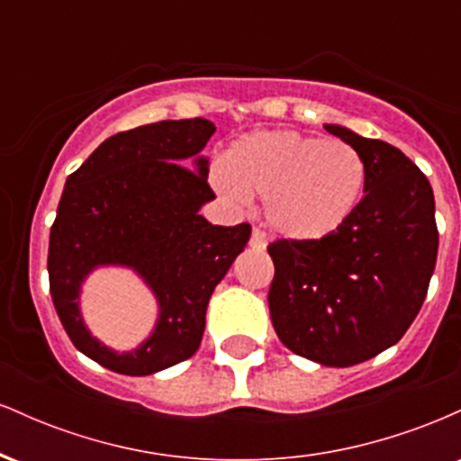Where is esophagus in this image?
Instances as JSON below:
<instances>
[{
    "mask_svg": "<svg viewBox=\"0 0 461 461\" xmlns=\"http://www.w3.org/2000/svg\"><path fill=\"white\" fill-rule=\"evenodd\" d=\"M249 245H251L253 249H264V247H267V236H264V231L253 230L251 240H249Z\"/></svg>",
    "mask_w": 461,
    "mask_h": 461,
    "instance_id": "esophagus-1",
    "label": "esophagus"
}]
</instances>
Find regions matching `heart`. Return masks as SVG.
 Returning <instances> with one entry per match:
<instances>
[{
	"instance_id": "obj_1",
	"label": "heart",
	"mask_w": 461,
	"mask_h": 461,
	"mask_svg": "<svg viewBox=\"0 0 461 461\" xmlns=\"http://www.w3.org/2000/svg\"><path fill=\"white\" fill-rule=\"evenodd\" d=\"M210 182L221 197L242 203L262 194L275 234L316 242L347 225L362 199L366 164L345 140H322L294 130H262L236 140Z\"/></svg>"
}]
</instances>
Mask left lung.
Returning <instances> with one entry per match:
<instances>
[{
  "mask_svg": "<svg viewBox=\"0 0 461 461\" xmlns=\"http://www.w3.org/2000/svg\"><path fill=\"white\" fill-rule=\"evenodd\" d=\"M325 130L366 164L364 197L342 230L268 245V310L279 340L322 366L366 362L403 338L436 268V201L403 151L342 125Z\"/></svg>",
  "mask_w": 461,
  "mask_h": 461,
  "instance_id": "8db88e82",
  "label": "left lung"
}]
</instances>
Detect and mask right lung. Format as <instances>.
Masks as SVG:
<instances>
[{
  "label": "right lung",
  "instance_id": "right-lung-1",
  "mask_svg": "<svg viewBox=\"0 0 461 461\" xmlns=\"http://www.w3.org/2000/svg\"><path fill=\"white\" fill-rule=\"evenodd\" d=\"M214 131L199 116L140 125L105 139L67 177L50 234L51 299L73 345L114 373L142 377L193 356L216 284L245 251L251 225L199 214L214 199L201 156ZM102 266L134 270L158 301L157 327L131 352L99 343L78 310L81 284Z\"/></svg>",
  "mask_w": 461,
  "mask_h": 461
}]
</instances>
